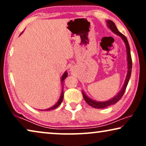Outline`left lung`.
<instances>
[{
    "label": "left lung",
    "mask_w": 146,
    "mask_h": 146,
    "mask_svg": "<svg viewBox=\"0 0 146 146\" xmlns=\"http://www.w3.org/2000/svg\"><path fill=\"white\" fill-rule=\"evenodd\" d=\"M107 23H108V27L111 30V31H112L113 33H114L115 34H116V35H119V36H121V38L123 39V40L124 41L125 46H126V49H127V62H128L127 63V65H128V70H127V76H126V78H125L124 84H123L122 87V89H121V91L117 94L116 96H115L114 98H113L112 99L108 101L103 102H95L92 100H91L90 98H89L86 95H85L84 93L82 92L84 99V100L88 104L90 105L92 107L94 108H97V109H100V108L102 109V108H104L114 104L117 103V102L121 98V97L123 96V94L125 92V89H126L129 80L130 78L131 73V68H132V60H131V56L130 54V48H129L128 41H127L126 37H125L123 34H121L120 32H119L116 27H115V24L113 22H112L111 21H108Z\"/></svg>",
    "instance_id": "1"
}]
</instances>
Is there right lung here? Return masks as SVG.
I'll use <instances>...</instances> for the list:
<instances>
[{"label":"right lung","mask_w":146,"mask_h":146,"mask_svg":"<svg viewBox=\"0 0 146 146\" xmlns=\"http://www.w3.org/2000/svg\"><path fill=\"white\" fill-rule=\"evenodd\" d=\"M67 74H68L67 72H65L63 76H62V80H61L62 82H63L64 80V79L66 78L67 77ZM63 97H64V92H63V89H62V93H61L60 98L59 100L58 101V102L56 103V104H55L54 106L46 110H54V109L56 108H57L58 106H59L61 104L62 102V100H63Z\"/></svg>","instance_id":"1"}]
</instances>
